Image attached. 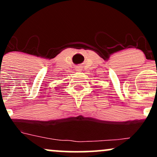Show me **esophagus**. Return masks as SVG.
<instances>
[{
    "instance_id": "34e87169",
    "label": "esophagus",
    "mask_w": 157,
    "mask_h": 157,
    "mask_svg": "<svg viewBox=\"0 0 157 157\" xmlns=\"http://www.w3.org/2000/svg\"><path fill=\"white\" fill-rule=\"evenodd\" d=\"M76 71H82V68H81L80 66H77V67L76 68Z\"/></svg>"
}]
</instances>
